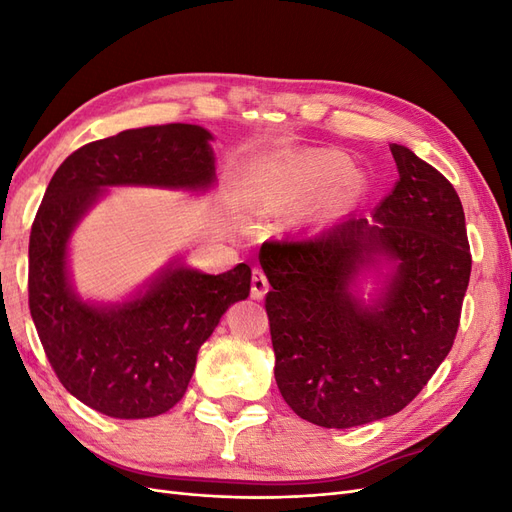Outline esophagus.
<instances>
[{"label": "esophagus", "instance_id": "1", "mask_svg": "<svg viewBox=\"0 0 512 512\" xmlns=\"http://www.w3.org/2000/svg\"><path fill=\"white\" fill-rule=\"evenodd\" d=\"M267 288H269V280L265 271H262L260 267H254L252 271V299H262L267 294Z\"/></svg>", "mask_w": 512, "mask_h": 512}]
</instances>
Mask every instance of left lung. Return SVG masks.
Here are the masks:
<instances>
[{
  "label": "left lung",
  "instance_id": "left-lung-1",
  "mask_svg": "<svg viewBox=\"0 0 512 512\" xmlns=\"http://www.w3.org/2000/svg\"><path fill=\"white\" fill-rule=\"evenodd\" d=\"M399 181L374 211L314 235L265 241L260 267L275 382L305 421L348 429L404 410L451 352L472 254L461 200L442 173L391 145ZM396 262L383 297L363 306L355 275Z\"/></svg>",
  "mask_w": 512,
  "mask_h": 512
}]
</instances>
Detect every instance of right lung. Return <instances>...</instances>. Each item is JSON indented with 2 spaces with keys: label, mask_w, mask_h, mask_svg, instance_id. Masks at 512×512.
Masks as SVG:
<instances>
[{
  "label": "right lung",
  "mask_w": 512,
  "mask_h": 512,
  "mask_svg": "<svg viewBox=\"0 0 512 512\" xmlns=\"http://www.w3.org/2000/svg\"><path fill=\"white\" fill-rule=\"evenodd\" d=\"M211 134L190 123L119 132L64 160L29 235V312L53 371L85 406L113 418L168 412L185 395L203 346L226 309L247 299L252 269L207 275L168 267L145 294L100 307L68 280V239L111 185L205 190L215 179Z\"/></svg>",
  "instance_id": "right-lung-1"
}]
</instances>
